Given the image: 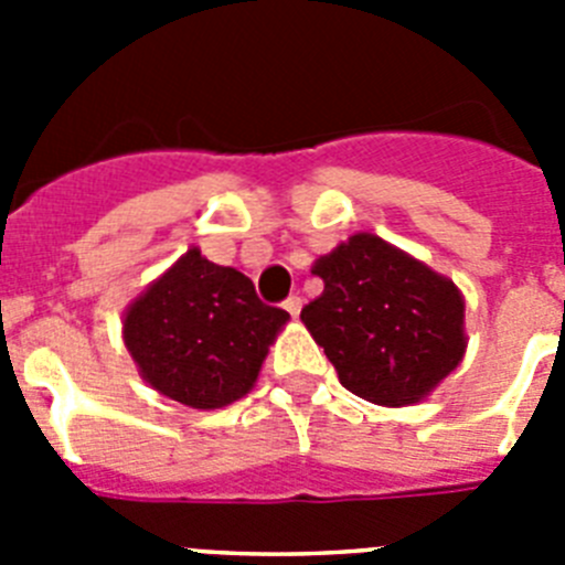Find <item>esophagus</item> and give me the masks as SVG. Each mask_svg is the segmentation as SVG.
I'll return each mask as SVG.
<instances>
[{"label": "esophagus", "mask_w": 565, "mask_h": 565, "mask_svg": "<svg viewBox=\"0 0 565 565\" xmlns=\"http://www.w3.org/2000/svg\"><path fill=\"white\" fill-rule=\"evenodd\" d=\"M282 308H286L291 317H299V311H302V297H288L286 302H282Z\"/></svg>", "instance_id": "obj_1"}]
</instances>
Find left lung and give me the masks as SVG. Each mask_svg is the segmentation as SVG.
Returning <instances> with one entry per match:
<instances>
[{
  "instance_id": "obj_1",
  "label": "left lung",
  "mask_w": 565,
  "mask_h": 565,
  "mask_svg": "<svg viewBox=\"0 0 565 565\" xmlns=\"http://www.w3.org/2000/svg\"><path fill=\"white\" fill-rule=\"evenodd\" d=\"M326 291L299 313L337 367L342 387L367 402L424 398L461 362L463 299L452 279L430 271L373 234H353L313 266Z\"/></svg>"
}]
</instances>
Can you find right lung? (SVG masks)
Segmentation results:
<instances>
[{
	"mask_svg": "<svg viewBox=\"0 0 565 565\" xmlns=\"http://www.w3.org/2000/svg\"><path fill=\"white\" fill-rule=\"evenodd\" d=\"M288 322L254 282L189 248L129 306L124 342L154 391L194 411L246 396L268 344Z\"/></svg>",
	"mask_w": 565,
	"mask_h": 565,
	"instance_id": "add662e5",
	"label": "right lung"
}]
</instances>
